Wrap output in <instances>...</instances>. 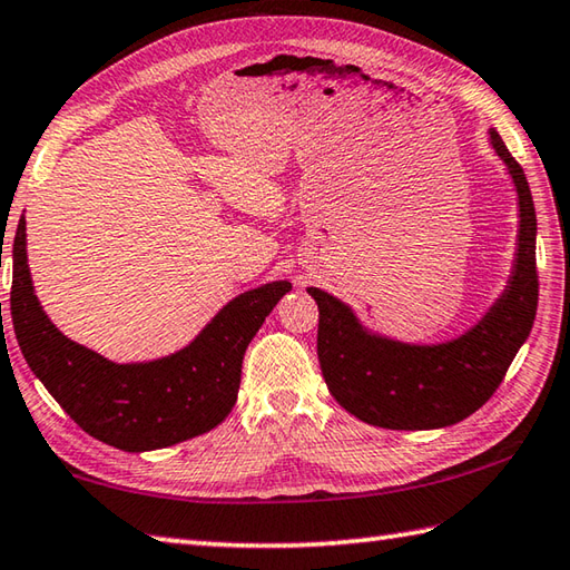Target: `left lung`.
<instances>
[{
	"label": "left lung",
	"instance_id": "left-lung-1",
	"mask_svg": "<svg viewBox=\"0 0 570 570\" xmlns=\"http://www.w3.org/2000/svg\"><path fill=\"white\" fill-rule=\"evenodd\" d=\"M489 142L517 189L519 234L504 292L472 328L442 343H405L363 326L348 304L323 288H306L318 304L321 373L338 405L367 425H456L494 395L529 338L539 306L537 209L527 175L494 128H489Z\"/></svg>",
	"mask_w": 570,
	"mask_h": 570
}]
</instances>
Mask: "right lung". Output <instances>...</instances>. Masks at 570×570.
<instances>
[{
	"label": "right lung",
	"instance_id": "1",
	"mask_svg": "<svg viewBox=\"0 0 570 570\" xmlns=\"http://www.w3.org/2000/svg\"><path fill=\"white\" fill-rule=\"evenodd\" d=\"M288 282L232 298L185 348L114 363L71 341L43 314L27 264V219L11 244V323L33 375L78 428L122 452H150L217 428L237 403L244 351Z\"/></svg>",
	"mask_w": 570,
	"mask_h": 570
}]
</instances>
